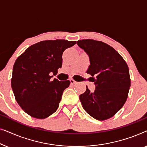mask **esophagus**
I'll return each mask as SVG.
<instances>
[{
	"mask_svg": "<svg viewBox=\"0 0 147 147\" xmlns=\"http://www.w3.org/2000/svg\"><path fill=\"white\" fill-rule=\"evenodd\" d=\"M69 81H70V83H71V84H74L77 83V82H76L75 80H73V79H70Z\"/></svg>",
	"mask_w": 147,
	"mask_h": 147,
	"instance_id": "34e87169",
	"label": "esophagus"
}]
</instances>
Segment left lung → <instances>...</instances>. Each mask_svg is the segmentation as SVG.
I'll return each mask as SVG.
<instances>
[{"label":"left lung","mask_w":147,"mask_h":147,"mask_svg":"<svg viewBox=\"0 0 147 147\" xmlns=\"http://www.w3.org/2000/svg\"><path fill=\"white\" fill-rule=\"evenodd\" d=\"M78 45L90 57L87 73L96 76V90H86L80 96L84 109L98 120L111 118L121 109L128 98L130 86L127 63L113 47L102 41L82 39Z\"/></svg>","instance_id":"1"}]
</instances>
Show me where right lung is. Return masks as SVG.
Returning a JSON list of instances; mask_svg holds the SVG:
<instances>
[{
	"label": "right lung",
	"mask_w": 147,
	"mask_h": 147,
	"mask_svg": "<svg viewBox=\"0 0 147 147\" xmlns=\"http://www.w3.org/2000/svg\"><path fill=\"white\" fill-rule=\"evenodd\" d=\"M76 41L64 39L40 41L28 47L16 59L11 87L17 103L26 113L44 119L59 107L62 94L69 87V80L59 81L57 74L62 66V54Z\"/></svg>",
	"instance_id": "right-lung-1"
}]
</instances>
